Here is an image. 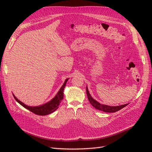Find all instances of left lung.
<instances>
[{
  "mask_svg": "<svg viewBox=\"0 0 152 152\" xmlns=\"http://www.w3.org/2000/svg\"><path fill=\"white\" fill-rule=\"evenodd\" d=\"M86 93L87 95V98H88V99L89 101V102L92 104L93 107H94L96 109H98L99 110H102L103 112H108V113H113V112H115L120 110L121 109L123 108L124 107H125L126 106H127L128 104H124L122 105H119V106H108V105H106V104H101L99 102H98L97 101L95 100L92 98V96H91L89 92L88 91V88L87 87H86Z\"/></svg>",
  "mask_w": 152,
  "mask_h": 152,
  "instance_id": "obj_1",
  "label": "left lung"
}]
</instances>
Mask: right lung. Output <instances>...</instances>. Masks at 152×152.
Returning a JSON list of instances; mask_svg holds the SVG:
<instances>
[{
  "label": "right lung",
  "instance_id": "1",
  "mask_svg": "<svg viewBox=\"0 0 152 152\" xmlns=\"http://www.w3.org/2000/svg\"><path fill=\"white\" fill-rule=\"evenodd\" d=\"M68 80V79L65 80V82H64V84L61 87L60 89L59 90L56 95L51 100L42 105L36 106V107H30V106H28L21 102L14 94L13 96L18 103H20L24 108L30 110V112H33L35 114L39 115H49L54 112L55 110L58 108L59 105L63 98V91Z\"/></svg>",
  "mask_w": 152,
  "mask_h": 152
}]
</instances>
